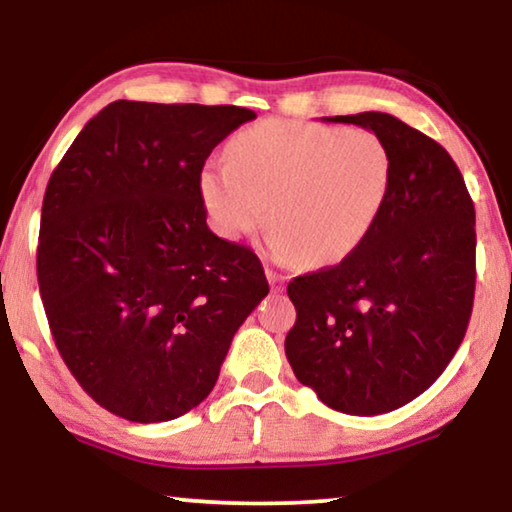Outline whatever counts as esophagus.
<instances>
[{"instance_id":"obj_1","label":"esophagus","mask_w":512,"mask_h":512,"mask_svg":"<svg viewBox=\"0 0 512 512\" xmlns=\"http://www.w3.org/2000/svg\"><path fill=\"white\" fill-rule=\"evenodd\" d=\"M265 277H268L270 289L275 291V293L284 289V279H286L284 275H279V272H275V270H270V268H268V270H265Z\"/></svg>"}]
</instances>
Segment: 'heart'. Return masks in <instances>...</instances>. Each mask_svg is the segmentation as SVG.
Returning a JSON list of instances; mask_svg holds the SVG:
<instances>
[{
  "label": "heart",
  "mask_w": 512,
  "mask_h": 512,
  "mask_svg": "<svg viewBox=\"0 0 512 512\" xmlns=\"http://www.w3.org/2000/svg\"><path fill=\"white\" fill-rule=\"evenodd\" d=\"M226 160L207 163L198 179L212 228L237 242L265 221L272 251L307 268L345 261L368 240L394 179L380 135L298 118L240 130Z\"/></svg>",
  "instance_id": "1"
}]
</instances>
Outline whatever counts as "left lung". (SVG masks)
<instances>
[{
  "mask_svg": "<svg viewBox=\"0 0 512 512\" xmlns=\"http://www.w3.org/2000/svg\"><path fill=\"white\" fill-rule=\"evenodd\" d=\"M326 121L387 142L394 179L368 240L333 268L289 282L284 349L298 382L345 415H382L424 394L466 335L475 291V209L443 146L396 116Z\"/></svg>",
  "mask_w": 512,
  "mask_h": 512,
  "instance_id": "left-lung-1",
  "label": "left lung"
}]
</instances>
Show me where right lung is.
Here are the masks:
<instances>
[{
  "mask_svg": "<svg viewBox=\"0 0 512 512\" xmlns=\"http://www.w3.org/2000/svg\"><path fill=\"white\" fill-rule=\"evenodd\" d=\"M244 107L116 100L46 186L39 293L55 347L95 403L137 424L200 405L244 319L268 296L254 251L207 226L209 153Z\"/></svg>",
  "mask_w": 512,
  "mask_h": 512,
  "instance_id": "right-lung-1",
  "label": "right lung"
}]
</instances>
